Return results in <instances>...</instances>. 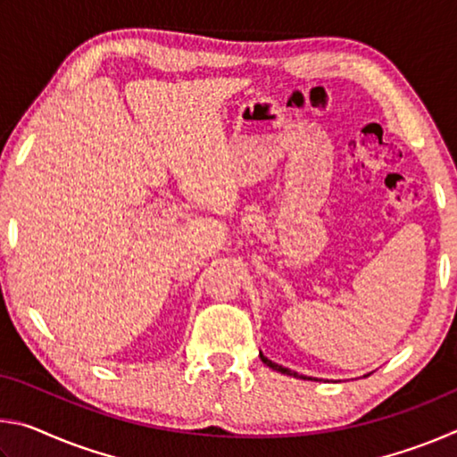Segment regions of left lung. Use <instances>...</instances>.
Returning a JSON list of instances; mask_svg holds the SVG:
<instances>
[{
	"instance_id": "8db88e82",
	"label": "left lung",
	"mask_w": 457,
	"mask_h": 457,
	"mask_svg": "<svg viewBox=\"0 0 457 457\" xmlns=\"http://www.w3.org/2000/svg\"><path fill=\"white\" fill-rule=\"evenodd\" d=\"M260 359H262V362H264V365H268L270 369L278 370V373H282V375H290V377H298V378H311V377L298 375L296 370H290V369H286V367H282V365H276V362H272V361H270L268 357H264V354H262V353H260Z\"/></svg>"
}]
</instances>
